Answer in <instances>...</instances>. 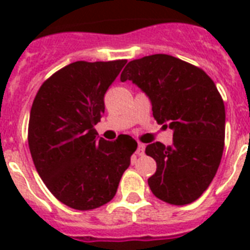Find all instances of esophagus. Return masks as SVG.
Wrapping results in <instances>:
<instances>
[{"label": "esophagus", "mask_w": 250, "mask_h": 250, "mask_svg": "<svg viewBox=\"0 0 250 250\" xmlns=\"http://www.w3.org/2000/svg\"><path fill=\"white\" fill-rule=\"evenodd\" d=\"M144 152H145V145L144 144H139L137 145V149H136V154L137 156H143V154H144Z\"/></svg>", "instance_id": "34e87169"}]
</instances>
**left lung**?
Wrapping results in <instances>:
<instances>
[{
	"label": "left lung",
	"instance_id": "1",
	"mask_svg": "<svg viewBox=\"0 0 250 250\" xmlns=\"http://www.w3.org/2000/svg\"><path fill=\"white\" fill-rule=\"evenodd\" d=\"M131 80L152 104L153 117L172 129V144L145 148L157 162L148 179L153 194L172 205L197 200L217 174L225 148V104L201 68L167 54L131 61L121 82Z\"/></svg>",
	"mask_w": 250,
	"mask_h": 250
}]
</instances>
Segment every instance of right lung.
I'll use <instances>...</instances> for the list:
<instances>
[{"mask_svg": "<svg viewBox=\"0 0 250 250\" xmlns=\"http://www.w3.org/2000/svg\"><path fill=\"white\" fill-rule=\"evenodd\" d=\"M125 60L78 61L61 68L37 92L28 125V145L37 172L64 205L92 210L115 196L137 143L128 135L98 139L106 90Z\"/></svg>", "mask_w": 250, "mask_h": 250, "instance_id": "1", "label": "right lung"}]
</instances>
